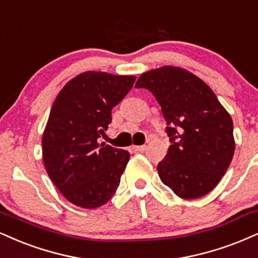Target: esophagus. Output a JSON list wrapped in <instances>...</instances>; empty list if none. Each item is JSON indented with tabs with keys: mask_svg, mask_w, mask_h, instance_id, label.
Returning <instances> with one entry per match:
<instances>
[{
	"mask_svg": "<svg viewBox=\"0 0 258 258\" xmlns=\"http://www.w3.org/2000/svg\"><path fill=\"white\" fill-rule=\"evenodd\" d=\"M135 151H139V153H143V151L147 150V147L145 145H137V147L132 148Z\"/></svg>",
	"mask_w": 258,
	"mask_h": 258,
	"instance_id": "1",
	"label": "esophagus"
}]
</instances>
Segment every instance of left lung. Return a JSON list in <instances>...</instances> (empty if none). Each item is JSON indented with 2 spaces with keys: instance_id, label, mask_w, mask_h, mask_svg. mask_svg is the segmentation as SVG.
<instances>
[{
  "instance_id": "8db88e82",
  "label": "left lung",
  "mask_w": 258,
  "mask_h": 258,
  "mask_svg": "<svg viewBox=\"0 0 258 258\" xmlns=\"http://www.w3.org/2000/svg\"><path fill=\"white\" fill-rule=\"evenodd\" d=\"M161 105L169 137L168 154L157 166L161 181L185 200L203 197L219 184L234 155L233 122L203 80L173 66L143 73Z\"/></svg>"
}]
</instances>
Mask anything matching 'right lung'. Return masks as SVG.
Listing matches in <instances>:
<instances>
[{
    "instance_id": "obj_1",
    "label": "right lung",
    "mask_w": 258,
    "mask_h": 258,
    "mask_svg": "<svg viewBox=\"0 0 258 258\" xmlns=\"http://www.w3.org/2000/svg\"><path fill=\"white\" fill-rule=\"evenodd\" d=\"M135 82L133 76L91 71L70 80L55 98L43 133V161L71 203L92 209L115 194L130 154L99 138L111 122V109Z\"/></svg>"
}]
</instances>
